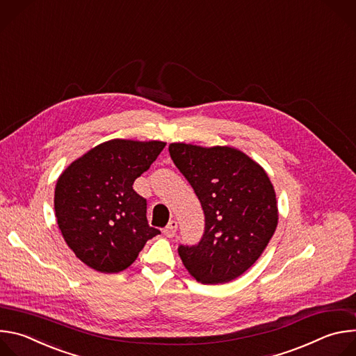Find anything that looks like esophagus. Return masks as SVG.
Masks as SVG:
<instances>
[{
	"label": "esophagus",
	"mask_w": 356,
	"mask_h": 356,
	"mask_svg": "<svg viewBox=\"0 0 356 356\" xmlns=\"http://www.w3.org/2000/svg\"><path fill=\"white\" fill-rule=\"evenodd\" d=\"M176 232H177V221H170L168 225H166V228L163 229V234L168 236V238H173L175 235H176Z\"/></svg>",
	"instance_id": "obj_1"
}]
</instances>
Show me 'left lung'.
<instances>
[{"label": "left lung", "instance_id": "obj_1", "mask_svg": "<svg viewBox=\"0 0 356 356\" xmlns=\"http://www.w3.org/2000/svg\"><path fill=\"white\" fill-rule=\"evenodd\" d=\"M169 152L206 216L201 241L179 246L181 262L202 284L228 283L259 259L276 231L273 184L259 163L231 146L175 142Z\"/></svg>", "mask_w": 356, "mask_h": 356}]
</instances>
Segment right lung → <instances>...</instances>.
Returning a JSON list of instances; mask_svg holds the SVG:
<instances>
[{
    "label": "right lung",
    "mask_w": 356,
    "mask_h": 356,
    "mask_svg": "<svg viewBox=\"0 0 356 356\" xmlns=\"http://www.w3.org/2000/svg\"><path fill=\"white\" fill-rule=\"evenodd\" d=\"M166 142L111 139L99 143L59 176L55 213L74 255L101 273L131 266L147 239L161 234L146 218V200L132 187Z\"/></svg>",
    "instance_id": "obj_1"
}]
</instances>
